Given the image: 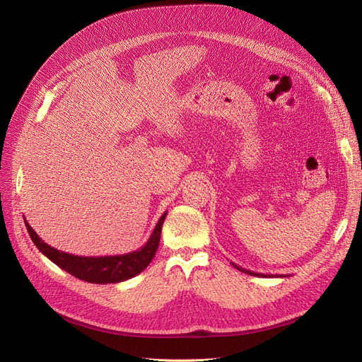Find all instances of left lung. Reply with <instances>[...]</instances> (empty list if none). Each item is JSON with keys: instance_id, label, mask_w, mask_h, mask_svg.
<instances>
[{"instance_id": "obj_1", "label": "left lung", "mask_w": 362, "mask_h": 362, "mask_svg": "<svg viewBox=\"0 0 362 362\" xmlns=\"http://www.w3.org/2000/svg\"><path fill=\"white\" fill-rule=\"evenodd\" d=\"M232 265H233L235 269H238L239 272L246 273V274H250V276H257V277H284V276H281V274H262V273H254V272H250V270H245V269L239 267V265L235 264V262H232Z\"/></svg>"}]
</instances>
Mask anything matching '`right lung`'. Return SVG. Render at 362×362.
<instances>
[{"label": "right lung", "instance_id": "obj_1", "mask_svg": "<svg viewBox=\"0 0 362 362\" xmlns=\"http://www.w3.org/2000/svg\"><path fill=\"white\" fill-rule=\"evenodd\" d=\"M165 216H167V211L160 217L158 223L154 227V232H152L148 242L142 246L141 250L123 254V255H108V257H79V255L59 251L52 248V246H49L40 236H37L26 220H25V224L32 242L36 245V248L40 250L48 259H51L54 264L59 265L62 270L88 283L105 284V283L124 281L127 279H132L136 274L142 273L148 267L149 262L152 261V258H154L158 250L161 229H163Z\"/></svg>", "mask_w": 362, "mask_h": 362}]
</instances>
